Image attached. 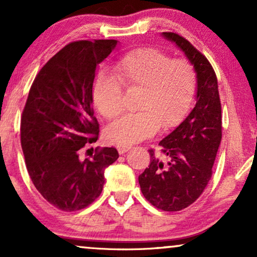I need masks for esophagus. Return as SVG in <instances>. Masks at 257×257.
Listing matches in <instances>:
<instances>
[{"label":"esophagus","instance_id":"1","mask_svg":"<svg viewBox=\"0 0 257 257\" xmlns=\"http://www.w3.org/2000/svg\"><path fill=\"white\" fill-rule=\"evenodd\" d=\"M117 150H118V152H119V154H124V153H126V152H127V151H130V150H131V146L119 145V146H117Z\"/></svg>","mask_w":257,"mask_h":257}]
</instances>
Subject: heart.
<instances>
[{"instance_id":"heart-1","label":"heart","mask_w":257,"mask_h":257,"mask_svg":"<svg viewBox=\"0 0 257 257\" xmlns=\"http://www.w3.org/2000/svg\"><path fill=\"white\" fill-rule=\"evenodd\" d=\"M112 72L113 76L98 75L92 86L93 104L105 119L113 120L121 113V87L139 90L138 112L118 119L105 132L115 145H132L154 136L159 127H174L191 107L196 73L186 59H171L154 48H138L119 58Z\"/></svg>"}]
</instances>
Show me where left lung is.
Instances as JSON below:
<instances>
[{
	"instance_id": "8db88e82",
	"label": "left lung",
	"mask_w": 257,
	"mask_h": 257,
	"mask_svg": "<svg viewBox=\"0 0 257 257\" xmlns=\"http://www.w3.org/2000/svg\"><path fill=\"white\" fill-rule=\"evenodd\" d=\"M184 52L196 73L195 106L174 131L161 140L164 160L150 150L151 163L139 175L143 194L157 208L178 212L192 205L212 178L222 126L217 79L205 56L186 38L163 33Z\"/></svg>"
}]
</instances>
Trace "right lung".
I'll list each match as a JSON object with an SVG mask.
<instances>
[{"label": "right lung", "instance_id": "right-lung-1", "mask_svg": "<svg viewBox=\"0 0 257 257\" xmlns=\"http://www.w3.org/2000/svg\"><path fill=\"white\" fill-rule=\"evenodd\" d=\"M117 43L65 45L41 69L28 94L21 119L28 173L42 196L65 212L85 208L100 195L105 168L119 157L114 147H97L91 159H79L80 151L99 136L92 108L96 68Z\"/></svg>", "mask_w": 257, "mask_h": 257}]
</instances>
